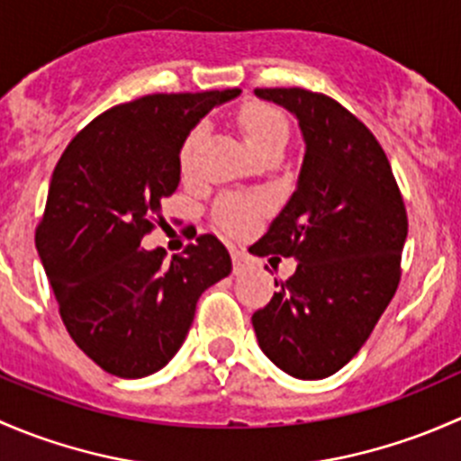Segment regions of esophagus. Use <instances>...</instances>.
I'll use <instances>...</instances> for the list:
<instances>
[{
  "label": "esophagus",
  "mask_w": 461,
  "mask_h": 461,
  "mask_svg": "<svg viewBox=\"0 0 461 461\" xmlns=\"http://www.w3.org/2000/svg\"><path fill=\"white\" fill-rule=\"evenodd\" d=\"M231 260H234V272H240V269L248 267L249 257H248V252H245V249L231 248Z\"/></svg>",
  "instance_id": "esophagus-1"
}]
</instances>
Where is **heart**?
<instances>
[{"instance_id": "heart-1", "label": "heart", "mask_w": 461, "mask_h": 461, "mask_svg": "<svg viewBox=\"0 0 461 461\" xmlns=\"http://www.w3.org/2000/svg\"><path fill=\"white\" fill-rule=\"evenodd\" d=\"M239 129L243 142L248 144V149L252 153H257L258 149L267 147L274 142H287V120L283 118V113L278 109L269 104H245L239 111ZM198 136L201 131H192L187 136V140L183 144V151H180V162L183 167L189 165L192 160V151L196 147ZM258 207L249 201H227L218 209V221L222 222V227L231 231H243L252 225L254 216H257Z\"/></svg>"}]
</instances>
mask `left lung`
I'll use <instances>...</instances> for the list:
<instances>
[{
  "instance_id": "obj_1",
  "label": "left lung",
  "mask_w": 461,
  "mask_h": 461,
  "mask_svg": "<svg viewBox=\"0 0 461 461\" xmlns=\"http://www.w3.org/2000/svg\"><path fill=\"white\" fill-rule=\"evenodd\" d=\"M299 120L296 189L252 254L294 258L296 272L252 325L260 350L296 379L341 370L375 330L402 278L408 216L390 162L361 120L305 88H257Z\"/></svg>"
}]
</instances>
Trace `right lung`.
<instances>
[{
	"mask_svg": "<svg viewBox=\"0 0 461 461\" xmlns=\"http://www.w3.org/2000/svg\"><path fill=\"white\" fill-rule=\"evenodd\" d=\"M239 88L153 93L97 115L64 149L35 248L68 334L109 375L165 368L192 328L196 303L231 272L225 245L198 236L171 263L140 248L180 183L189 131Z\"/></svg>",
	"mask_w": 461,
	"mask_h": 461,
	"instance_id": "1",
	"label": "right lung"
}]
</instances>
